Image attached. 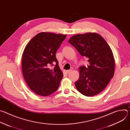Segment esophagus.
<instances>
[{"label": "esophagus", "instance_id": "34e87169", "mask_svg": "<svg viewBox=\"0 0 130 130\" xmlns=\"http://www.w3.org/2000/svg\"><path fill=\"white\" fill-rule=\"evenodd\" d=\"M72 71V70L71 69H70V70H66V73H67V74H69V73H70Z\"/></svg>", "mask_w": 130, "mask_h": 130}]
</instances>
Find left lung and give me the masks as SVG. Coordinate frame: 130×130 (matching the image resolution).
<instances>
[{"label":"left lung","mask_w":130,"mask_h":130,"mask_svg":"<svg viewBox=\"0 0 130 130\" xmlns=\"http://www.w3.org/2000/svg\"><path fill=\"white\" fill-rule=\"evenodd\" d=\"M82 56L88 59L87 67H79L77 90L85 96L101 92L114 76L115 62L112 50L99 34L87 33L72 36L68 41Z\"/></svg>","instance_id":"left-lung-1"}]
</instances>
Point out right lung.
I'll use <instances>...</instances> for the list:
<instances>
[{
  "mask_svg": "<svg viewBox=\"0 0 130 130\" xmlns=\"http://www.w3.org/2000/svg\"><path fill=\"white\" fill-rule=\"evenodd\" d=\"M66 37L41 32L26 47L22 58L23 76L28 86L37 95L47 96L58 89L63 74L55 55ZM53 65L54 67L50 69Z\"/></svg>",
  "mask_w": 130,
  "mask_h": 130,
  "instance_id": "obj_1",
  "label": "right lung"
}]
</instances>
